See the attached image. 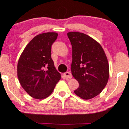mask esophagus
Wrapping results in <instances>:
<instances>
[{"label":"esophagus","instance_id":"1","mask_svg":"<svg viewBox=\"0 0 129 129\" xmlns=\"http://www.w3.org/2000/svg\"><path fill=\"white\" fill-rule=\"evenodd\" d=\"M63 76H64L66 78H68V79H71V77H72V75H71V73L70 72L65 73L63 74Z\"/></svg>","mask_w":129,"mask_h":129}]
</instances>
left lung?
<instances>
[{
    "label": "left lung",
    "instance_id": "left-lung-1",
    "mask_svg": "<svg viewBox=\"0 0 129 129\" xmlns=\"http://www.w3.org/2000/svg\"><path fill=\"white\" fill-rule=\"evenodd\" d=\"M67 35L72 46L71 74L79 85L74 92L84 100L94 98L103 91L109 79L106 54L98 42L86 34L70 32Z\"/></svg>",
    "mask_w": 129,
    "mask_h": 129
}]
</instances>
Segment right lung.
I'll return each instance as SVG.
<instances>
[{"label":"right lung","mask_w":129,"mask_h":129,"mask_svg":"<svg viewBox=\"0 0 129 129\" xmlns=\"http://www.w3.org/2000/svg\"><path fill=\"white\" fill-rule=\"evenodd\" d=\"M57 37L56 32L37 35L26 46L18 59V80L34 99L49 97L60 79V74L56 70L51 57V47Z\"/></svg>","instance_id":"add662e5"}]
</instances>
